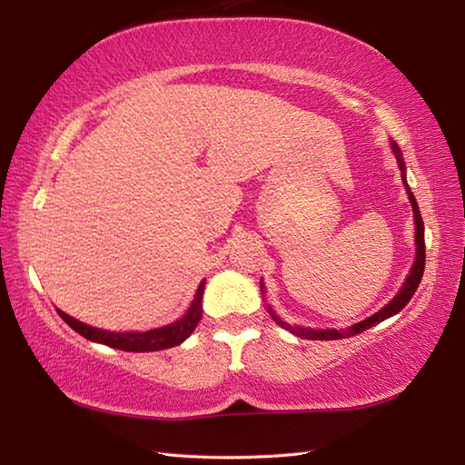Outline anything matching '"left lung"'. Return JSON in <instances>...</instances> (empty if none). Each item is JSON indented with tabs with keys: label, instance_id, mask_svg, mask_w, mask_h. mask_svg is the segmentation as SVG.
Here are the masks:
<instances>
[{
	"label": "left lung",
	"instance_id": "1",
	"mask_svg": "<svg viewBox=\"0 0 465 465\" xmlns=\"http://www.w3.org/2000/svg\"><path fill=\"white\" fill-rule=\"evenodd\" d=\"M393 152H396V157H398V163H400V170H401V177H403V185H406V192L410 195V202H411V207H413V220H416V245H418V253H416V262H413V268L408 275L406 283H403V288L400 290V293L393 298L385 308H381L378 313H373L371 318L363 320L360 323H353L351 328L348 330H305V328H298V325H288L285 322H282L278 315H275L272 312V308H268L270 315L273 318L275 323H280L282 328L290 330L292 333L298 335V338H305V340H341V338H350V335H355V333H361L365 330H370L371 325H378L380 322L391 318V315H396L398 312H401L403 308H406L408 302L413 298V293H416L418 285L421 282V275H423V268H426V240H423V220H421V213H420V207H418V202L416 197H413L410 185L406 182V163H403L401 160V152L400 147L396 143H391ZM262 292H263V285H262Z\"/></svg>",
	"mask_w": 465,
	"mask_h": 465
}]
</instances>
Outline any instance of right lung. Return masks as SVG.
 <instances>
[{
    "label": "right lung",
    "instance_id": "obj_1",
    "mask_svg": "<svg viewBox=\"0 0 465 465\" xmlns=\"http://www.w3.org/2000/svg\"><path fill=\"white\" fill-rule=\"evenodd\" d=\"M205 282L200 283L197 288L195 298L190 305V310L183 315L182 320H177L172 325H165V328H157L150 331H125V333H117V331H105V330H97L92 328V325H85L82 322L74 320L72 315H67L64 312H59V318H62L69 328L75 330L80 335H84L85 340L97 341V343H105L110 348L115 350H124V351H157V350H167L173 348V345H180L185 338H190L192 331L195 330V325L202 320V295H203Z\"/></svg>",
    "mask_w": 465,
    "mask_h": 465
}]
</instances>
